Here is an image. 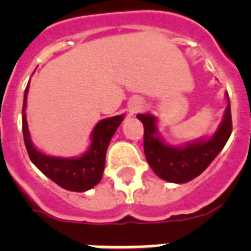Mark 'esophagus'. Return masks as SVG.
Here are the masks:
<instances>
[{
    "label": "esophagus",
    "mask_w": 251,
    "mask_h": 251,
    "mask_svg": "<svg viewBox=\"0 0 251 251\" xmlns=\"http://www.w3.org/2000/svg\"><path fill=\"white\" fill-rule=\"evenodd\" d=\"M141 108H142V102H135L133 106H130V113L131 114L135 113V112L141 109Z\"/></svg>",
    "instance_id": "34e87169"
}]
</instances>
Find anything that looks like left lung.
<instances>
[{
	"label": "left lung",
	"mask_w": 251,
	"mask_h": 251,
	"mask_svg": "<svg viewBox=\"0 0 251 251\" xmlns=\"http://www.w3.org/2000/svg\"><path fill=\"white\" fill-rule=\"evenodd\" d=\"M224 118L218 131L210 139L189 143L185 147H173L163 142L156 129V118L151 114H138L145 127L143 146L150 167L160 178L175 183L191 181L199 176L218 156L232 133L229 96L226 94Z\"/></svg>",
	"instance_id": "obj_1"
}]
</instances>
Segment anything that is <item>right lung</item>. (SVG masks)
<instances>
[{
	"instance_id": "1",
	"label": "right lung",
	"mask_w": 251,
	"mask_h": 251,
	"mask_svg": "<svg viewBox=\"0 0 251 251\" xmlns=\"http://www.w3.org/2000/svg\"><path fill=\"white\" fill-rule=\"evenodd\" d=\"M29 82L25 87L23 109H22V129L23 139L28 156L33 164L36 165L47 177L54 181L57 185L70 191L90 190L100 182L102 172L105 167V153L110 139L116 130L121 125L124 116L105 118L98 122L91 135V146L88 151L79 157L65 159V157L49 156L40 152L33 147L29 138L28 126L25 120V104L28 94Z\"/></svg>"
}]
</instances>
